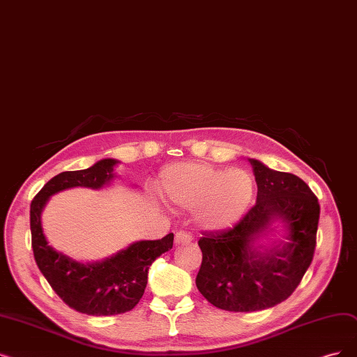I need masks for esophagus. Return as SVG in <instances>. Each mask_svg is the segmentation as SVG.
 Here are the masks:
<instances>
[{"label": "esophagus", "mask_w": 357, "mask_h": 357, "mask_svg": "<svg viewBox=\"0 0 357 357\" xmlns=\"http://www.w3.org/2000/svg\"><path fill=\"white\" fill-rule=\"evenodd\" d=\"M191 241H192V236L190 234H187V231L179 230L175 234V243L176 245H188V243H191Z\"/></svg>", "instance_id": "1"}]
</instances>
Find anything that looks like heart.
<instances>
[{
	"label": "heart",
	"mask_w": 357,
	"mask_h": 357,
	"mask_svg": "<svg viewBox=\"0 0 357 357\" xmlns=\"http://www.w3.org/2000/svg\"><path fill=\"white\" fill-rule=\"evenodd\" d=\"M160 198L179 210H194L197 225L208 231L235 227L250 211L254 176L245 169H223L210 163L170 165L158 181Z\"/></svg>",
	"instance_id": "1"
}]
</instances>
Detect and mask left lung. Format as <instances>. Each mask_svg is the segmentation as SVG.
<instances>
[{
  "mask_svg": "<svg viewBox=\"0 0 357 357\" xmlns=\"http://www.w3.org/2000/svg\"><path fill=\"white\" fill-rule=\"evenodd\" d=\"M257 203L234 227L198 241L203 262L195 284L215 307L254 312L286 301L311 266L319 220L318 198L296 175L248 159ZM282 226V238L261 242Z\"/></svg>",
  "mask_w": 357,
  "mask_h": 357,
  "instance_id": "left-lung-1",
  "label": "left lung"
}]
</instances>
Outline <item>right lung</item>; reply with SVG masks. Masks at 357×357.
Returning a JSON list of instances; mask_svg holds the SVG:
<instances>
[{"mask_svg":"<svg viewBox=\"0 0 357 357\" xmlns=\"http://www.w3.org/2000/svg\"><path fill=\"white\" fill-rule=\"evenodd\" d=\"M116 159H102L83 170L63 172L45 183L30 204V231L36 264L58 296L77 312L93 317L128 312L140 302L151 262L172 250L174 234L137 241L102 261L80 262L48 243L42 211L52 195L70 188L100 190L116 178Z\"/></svg>","mask_w":357,"mask_h":357,"instance_id":"1","label":"right lung"}]
</instances>
